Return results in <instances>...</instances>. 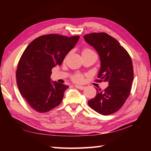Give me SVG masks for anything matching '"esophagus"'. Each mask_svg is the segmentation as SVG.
Listing matches in <instances>:
<instances>
[{
    "label": "esophagus",
    "mask_w": 151,
    "mask_h": 151,
    "mask_svg": "<svg viewBox=\"0 0 151 151\" xmlns=\"http://www.w3.org/2000/svg\"><path fill=\"white\" fill-rule=\"evenodd\" d=\"M76 88H77L78 89H80V90H84V89L85 88V86H79V85H75V86Z\"/></svg>",
    "instance_id": "obj_1"
}]
</instances>
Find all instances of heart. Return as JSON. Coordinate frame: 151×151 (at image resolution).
Here are the masks:
<instances>
[{
  "instance_id": "b5f03b06",
  "label": "heart",
  "mask_w": 151,
  "mask_h": 151,
  "mask_svg": "<svg viewBox=\"0 0 151 151\" xmlns=\"http://www.w3.org/2000/svg\"><path fill=\"white\" fill-rule=\"evenodd\" d=\"M92 52H93V51L91 50L90 48H84L83 51H82V54H84V53ZM71 79H72V81L73 82H75V83H81L83 81L84 76L83 75H81V74H76V75H74L72 76Z\"/></svg>"
}]
</instances>
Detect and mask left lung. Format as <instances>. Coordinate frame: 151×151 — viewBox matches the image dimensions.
I'll use <instances>...</instances> for the list:
<instances>
[{"instance_id":"left-lung-1","label":"left lung","mask_w":151,"mask_h":151,"mask_svg":"<svg viewBox=\"0 0 151 151\" xmlns=\"http://www.w3.org/2000/svg\"><path fill=\"white\" fill-rule=\"evenodd\" d=\"M84 39L100 57L101 68L96 81L109 83L104 91L96 88V95L88 104L103 115L113 114L123 106L131 93L134 78L131 58L114 38L105 32L91 33L84 36Z\"/></svg>"}]
</instances>
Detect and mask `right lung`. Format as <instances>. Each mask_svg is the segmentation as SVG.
I'll list each match as a JSON object with an SVG mask.
<instances>
[{"mask_svg":"<svg viewBox=\"0 0 151 151\" xmlns=\"http://www.w3.org/2000/svg\"><path fill=\"white\" fill-rule=\"evenodd\" d=\"M78 39L79 36L42 35L32 40L22 53L16 72L18 88L36 111L48 112L62 102L68 86L50 82L52 68L61 65Z\"/></svg>","mask_w":151,"mask_h":151,"instance_id":"1","label":"right lung"}]
</instances>
